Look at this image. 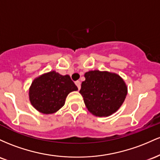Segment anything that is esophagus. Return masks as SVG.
Instances as JSON below:
<instances>
[{
    "instance_id": "esophagus-1",
    "label": "esophagus",
    "mask_w": 160,
    "mask_h": 160,
    "mask_svg": "<svg viewBox=\"0 0 160 160\" xmlns=\"http://www.w3.org/2000/svg\"><path fill=\"white\" fill-rule=\"evenodd\" d=\"M75 84L76 85L77 87H78V89L79 90L81 88V82H79V81H76V82H75Z\"/></svg>"
}]
</instances>
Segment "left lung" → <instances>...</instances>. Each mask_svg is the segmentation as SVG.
Masks as SVG:
<instances>
[{"instance_id":"obj_1","label":"left lung","mask_w":160,"mask_h":160,"mask_svg":"<svg viewBox=\"0 0 160 160\" xmlns=\"http://www.w3.org/2000/svg\"><path fill=\"white\" fill-rule=\"evenodd\" d=\"M79 93L88 109L97 116H108L118 110L127 95L119 75L108 72L89 71L85 74Z\"/></svg>"}]
</instances>
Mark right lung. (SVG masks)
<instances>
[{"label":"right lung","mask_w":160,"mask_h":160,"mask_svg":"<svg viewBox=\"0 0 160 160\" xmlns=\"http://www.w3.org/2000/svg\"><path fill=\"white\" fill-rule=\"evenodd\" d=\"M77 90L69 75L52 71L33 81L29 89V100L39 112L51 114L63 107L67 95Z\"/></svg>","instance_id":"right-lung-1"}]
</instances>
